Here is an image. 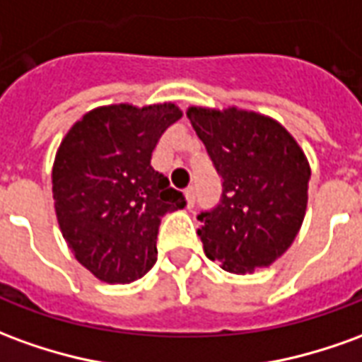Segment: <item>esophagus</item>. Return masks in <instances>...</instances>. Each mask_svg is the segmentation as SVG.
<instances>
[{"label":"esophagus","instance_id":"34e87169","mask_svg":"<svg viewBox=\"0 0 362 362\" xmlns=\"http://www.w3.org/2000/svg\"><path fill=\"white\" fill-rule=\"evenodd\" d=\"M184 194H186V206L194 207V204H196V189H194V186H189Z\"/></svg>","mask_w":362,"mask_h":362}]
</instances>
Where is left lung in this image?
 <instances>
[{"instance_id": "1", "label": "left lung", "mask_w": 362, "mask_h": 362, "mask_svg": "<svg viewBox=\"0 0 362 362\" xmlns=\"http://www.w3.org/2000/svg\"><path fill=\"white\" fill-rule=\"evenodd\" d=\"M186 115L223 188L219 204L198 216L206 257L235 274L269 267L304 221L312 174L304 151L278 121L255 111L189 107Z\"/></svg>"}]
</instances>
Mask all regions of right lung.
<instances>
[{"mask_svg": "<svg viewBox=\"0 0 362 362\" xmlns=\"http://www.w3.org/2000/svg\"><path fill=\"white\" fill-rule=\"evenodd\" d=\"M182 117L174 103L103 105L76 121L52 166V198L62 237L78 262L110 284L145 276L156 262L164 214L186 206L151 156Z\"/></svg>", "mask_w": 362, "mask_h": 362, "instance_id": "obj_1", "label": "right lung"}]
</instances>
